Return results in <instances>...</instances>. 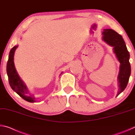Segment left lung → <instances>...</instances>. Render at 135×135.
<instances>
[{
  "instance_id": "left-lung-1",
  "label": "left lung",
  "mask_w": 135,
  "mask_h": 135,
  "mask_svg": "<svg viewBox=\"0 0 135 135\" xmlns=\"http://www.w3.org/2000/svg\"><path fill=\"white\" fill-rule=\"evenodd\" d=\"M102 39L107 45L113 47L114 53L120 63L117 77L118 89L116 97L124 90L131 76V67L129 62L130 54L122 36L113 30L104 29Z\"/></svg>"
}]
</instances>
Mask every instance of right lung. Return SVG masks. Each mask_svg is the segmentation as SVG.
<instances>
[{
	"label": "right lung",
	"mask_w": 135,
	"mask_h": 135,
	"mask_svg": "<svg viewBox=\"0 0 135 135\" xmlns=\"http://www.w3.org/2000/svg\"><path fill=\"white\" fill-rule=\"evenodd\" d=\"M18 47V45L14 46L10 51L9 54L8 61L6 66V71L8 76L9 83L11 88L13 91L19 95L24 100L29 102H36L37 98L33 95H31L28 88H27L26 83L20 78L19 75L16 70L14 64V54L15 50ZM62 73H61V74ZM61 74L59 76H61Z\"/></svg>",
	"instance_id": "right-lung-1"
}]
</instances>
